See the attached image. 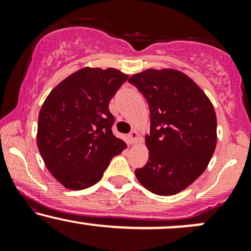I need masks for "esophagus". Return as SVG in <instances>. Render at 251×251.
<instances>
[{"instance_id": "1", "label": "esophagus", "mask_w": 251, "mask_h": 251, "mask_svg": "<svg viewBox=\"0 0 251 251\" xmlns=\"http://www.w3.org/2000/svg\"><path fill=\"white\" fill-rule=\"evenodd\" d=\"M138 138H139V133H138L137 131H132L131 133L128 134L129 144H132V145H134V144H137V143H138Z\"/></svg>"}]
</instances>
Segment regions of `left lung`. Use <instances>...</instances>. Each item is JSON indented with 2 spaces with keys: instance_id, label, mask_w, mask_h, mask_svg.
<instances>
[{
  "instance_id": "left-lung-1",
  "label": "left lung",
  "mask_w": 251,
  "mask_h": 251,
  "mask_svg": "<svg viewBox=\"0 0 251 251\" xmlns=\"http://www.w3.org/2000/svg\"><path fill=\"white\" fill-rule=\"evenodd\" d=\"M129 83L150 107L149 160L134 171L144 188L159 196L183 191L203 174L217 143V118L206 94L183 72L164 68L133 74Z\"/></svg>"
}]
</instances>
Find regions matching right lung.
<instances>
[{
    "mask_svg": "<svg viewBox=\"0 0 251 251\" xmlns=\"http://www.w3.org/2000/svg\"><path fill=\"white\" fill-rule=\"evenodd\" d=\"M128 76L116 68L85 67L53 88L39 114L37 148L53 177L82 190L101 179L114 155L126 149L112 133L109 100Z\"/></svg>",
    "mask_w": 251,
    "mask_h": 251,
    "instance_id": "right-lung-1",
    "label": "right lung"
}]
</instances>
